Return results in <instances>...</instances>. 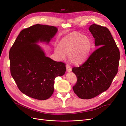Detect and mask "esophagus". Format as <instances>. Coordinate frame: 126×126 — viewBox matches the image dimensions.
Wrapping results in <instances>:
<instances>
[{
	"mask_svg": "<svg viewBox=\"0 0 126 126\" xmlns=\"http://www.w3.org/2000/svg\"><path fill=\"white\" fill-rule=\"evenodd\" d=\"M66 70H67V72H71V71H72V68H71V67H70V66H69V64H67V65H66Z\"/></svg>",
	"mask_w": 126,
	"mask_h": 126,
	"instance_id": "obj_1",
	"label": "esophagus"
}]
</instances>
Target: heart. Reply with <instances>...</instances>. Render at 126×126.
Listing matches in <instances>:
<instances>
[{
  "label": "heart",
  "instance_id": "1",
  "mask_svg": "<svg viewBox=\"0 0 126 126\" xmlns=\"http://www.w3.org/2000/svg\"><path fill=\"white\" fill-rule=\"evenodd\" d=\"M91 42L88 37L77 33H72L64 37L60 42L57 52L62 58L68 56L74 63L82 62L90 52Z\"/></svg>",
  "mask_w": 126,
  "mask_h": 126
}]
</instances>
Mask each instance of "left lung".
Listing matches in <instances>:
<instances>
[{"instance_id":"obj_1","label":"left lung","mask_w":126,"mask_h":126,"mask_svg":"<svg viewBox=\"0 0 126 126\" xmlns=\"http://www.w3.org/2000/svg\"><path fill=\"white\" fill-rule=\"evenodd\" d=\"M89 30L98 48L83 64L72 70L77 77L74 92L83 99H91L109 88L117 73L120 59L119 49L107 28L94 24Z\"/></svg>"}]
</instances>
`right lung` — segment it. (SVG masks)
<instances>
[{
	"instance_id": "add662e5",
	"label": "right lung",
	"mask_w": 126,
	"mask_h": 126,
	"mask_svg": "<svg viewBox=\"0 0 126 126\" xmlns=\"http://www.w3.org/2000/svg\"><path fill=\"white\" fill-rule=\"evenodd\" d=\"M58 29L36 24L21 31L9 52L11 74L19 90L29 97L44 100L54 91V79L66 71L64 63L45 56L36 43H48Z\"/></svg>"
}]
</instances>
